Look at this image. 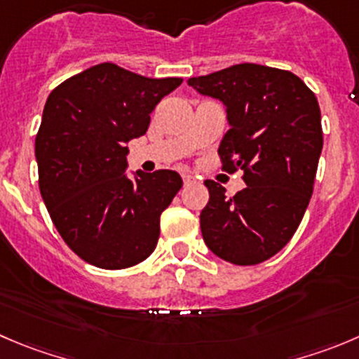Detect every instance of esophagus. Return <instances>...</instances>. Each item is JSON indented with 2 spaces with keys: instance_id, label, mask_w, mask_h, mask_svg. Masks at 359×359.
Returning a JSON list of instances; mask_svg holds the SVG:
<instances>
[{
  "instance_id": "34e87169",
  "label": "esophagus",
  "mask_w": 359,
  "mask_h": 359,
  "mask_svg": "<svg viewBox=\"0 0 359 359\" xmlns=\"http://www.w3.org/2000/svg\"><path fill=\"white\" fill-rule=\"evenodd\" d=\"M182 182H184V186H193V184H196L198 180H196V177H193V175H184L182 177Z\"/></svg>"
}]
</instances>
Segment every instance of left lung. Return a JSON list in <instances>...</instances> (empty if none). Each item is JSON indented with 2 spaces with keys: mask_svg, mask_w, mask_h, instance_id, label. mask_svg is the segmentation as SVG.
<instances>
[{
  "mask_svg": "<svg viewBox=\"0 0 359 359\" xmlns=\"http://www.w3.org/2000/svg\"><path fill=\"white\" fill-rule=\"evenodd\" d=\"M187 83L228 109L231 128L219 145L221 170H242L247 184L228 196L221 184L205 180V243L233 264L263 263L293 238L314 191L323 151L318 98L294 73L252 62Z\"/></svg>",
  "mask_w": 359,
  "mask_h": 359,
  "instance_id": "obj_1",
  "label": "left lung"
}]
</instances>
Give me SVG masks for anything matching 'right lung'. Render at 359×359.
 <instances>
[{"mask_svg":"<svg viewBox=\"0 0 359 359\" xmlns=\"http://www.w3.org/2000/svg\"><path fill=\"white\" fill-rule=\"evenodd\" d=\"M180 83L102 62L48 95L34 140L38 186L59 235L89 264L123 270L156 249L159 215L182 179L172 170L126 179L128 144Z\"/></svg>","mask_w":359,"mask_h":359,"instance_id":"obj_1","label":"right lung"}]
</instances>
